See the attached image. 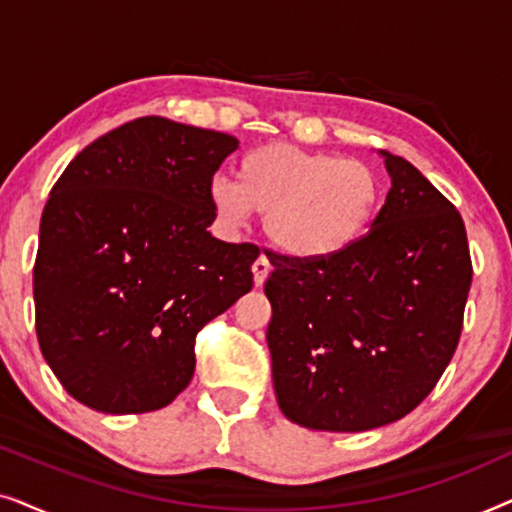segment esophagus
Here are the masks:
<instances>
[{"label": "esophagus", "mask_w": 512, "mask_h": 512, "mask_svg": "<svg viewBox=\"0 0 512 512\" xmlns=\"http://www.w3.org/2000/svg\"><path fill=\"white\" fill-rule=\"evenodd\" d=\"M251 272H254V284L263 286L265 279L270 275V261L265 256H258L254 265H251Z\"/></svg>", "instance_id": "34e87169"}]
</instances>
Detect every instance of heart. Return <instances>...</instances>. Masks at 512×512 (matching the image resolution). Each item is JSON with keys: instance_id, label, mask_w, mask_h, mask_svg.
<instances>
[{"instance_id": "obj_1", "label": "heart", "mask_w": 512, "mask_h": 512, "mask_svg": "<svg viewBox=\"0 0 512 512\" xmlns=\"http://www.w3.org/2000/svg\"><path fill=\"white\" fill-rule=\"evenodd\" d=\"M207 198L226 228H242L256 212L282 254L319 261L361 240L380 207L382 179L361 160L265 144L240 158L237 184L209 181Z\"/></svg>"}]
</instances>
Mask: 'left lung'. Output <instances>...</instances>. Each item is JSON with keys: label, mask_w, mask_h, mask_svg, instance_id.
<instances>
[{"label": "left lung", "mask_w": 512, "mask_h": 512, "mask_svg": "<svg viewBox=\"0 0 512 512\" xmlns=\"http://www.w3.org/2000/svg\"><path fill=\"white\" fill-rule=\"evenodd\" d=\"M370 230L319 261L270 254L265 296L279 410L314 431L356 433L417 408L459 345L471 289L464 221L401 156Z\"/></svg>", "instance_id": "1"}]
</instances>
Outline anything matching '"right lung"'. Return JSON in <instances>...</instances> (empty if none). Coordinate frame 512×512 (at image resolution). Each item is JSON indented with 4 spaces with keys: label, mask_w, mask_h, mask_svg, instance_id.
<instances>
[{
    "label": "right lung",
    "mask_w": 512,
    "mask_h": 512,
    "mask_svg": "<svg viewBox=\"0 0 512 512\" xmlns=\"http://www.w3.org/2000/svg\"><path fill=\"white\" fill-rule=\"evenodd\" d=\"M223 132L144 116L88 144L39 226L41 354L67 394L107 415L170 405L195 335L251 291L254 244L221 242L207 188L237 149Z\"/></svg>",
    "instance_id": "obj_1"
}]
</instances>
